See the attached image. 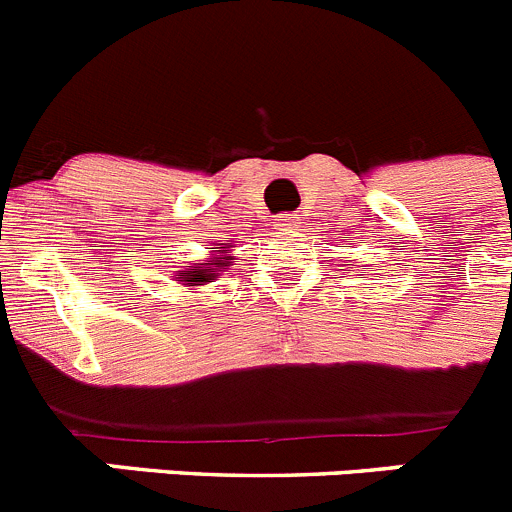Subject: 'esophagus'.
<instances>
[{
	"label": "esophagus",
	"instance_id": "1",
	"mask_svg": "<svg viewBox=\"0 0 512 512\" xmlns=\"http://www.w3.org/2000/svg\"><path fill=\"white\" fill-rule=\"evenodd\" d=\"M280 227L283 229H293L298 227V214H285V217H280Z\"/></svg>",
	"mask_w": 512,
	"mask_h": 512
}]
</instances>
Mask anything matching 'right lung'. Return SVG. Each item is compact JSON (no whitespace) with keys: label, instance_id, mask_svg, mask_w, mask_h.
Returning a JSON list of instances; mask_svg holds the SVG:
<instances>
[{"label":"right lung","instance_id":"1","mask_svg":"<svg viewBox=\"0 0 512 512\" xmlns=\"http://www.w3.org/2000/svg\"><path fill=\"white\" fill-rule=\"evenodd\" d=\"M217 252H222V250H217ZM204 265H207V270H181V278H184V283L186 285L212 283V280L219 275V270H222V267H227V262H224V257H217V260H209V262H204Z\"/></svg>","mask_w":512,"mask_h":512}]
</instances>
